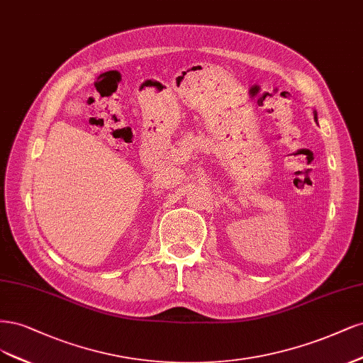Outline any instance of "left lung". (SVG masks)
<instances>
[{"label":"left lung","mask_w":363,"mask_h":363,"mask_svg":"<svg viewBox=\"0 0 363 363\" xmlns=\"http://www.w3.org/2000/svg\"><path fill=\"white\" fill-rule=\"evenodd\" d=\"M315 121H317V113H315Z\"/></svg>","instance_id":"8db88e82"}]
</instances>
